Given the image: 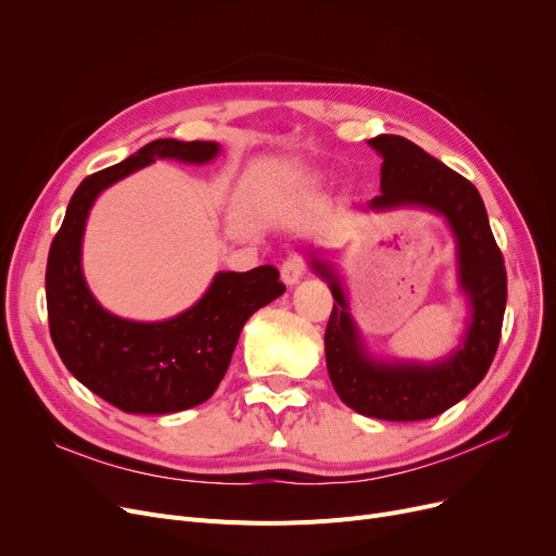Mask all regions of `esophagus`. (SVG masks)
<instances>
[{"label": "esophagus", "instance_id": "34e87169", "mask_svg": "<svg viewBox=\"0 0 556 556\" xmlns=\"http://www.w3.org/2000/svg\"><path fill=\"white\" fill-rule=\"evenodd\" d=\"M308 270V261L304 254H290L283 263H281V279L288 286H295Z\"/></svg>", "mask_w": 556, "mask_h": 556}]
</instances>
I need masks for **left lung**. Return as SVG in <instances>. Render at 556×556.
Listing matches in <instances>:
<instances>
[{"label":"left lung","mask_w":556,"mask_h":556,"mask_svg":"<svg viewBox=\"0 0 556 556\" xmlns=\"http://www.w3.org/2000/svg\"><path fill=\"white\" fill-rule=\"evenodd\" d=\"M369 146L383 157V193L369 207L421 204L446 216L457 239L459 283L469 293L473 319L464 346L444 363H376L365 354L336 275L323 261H313L336 300L325 333L327 367L338 396L352 410L386 421H421L459 403L489 371L507 304L505 258L493 239L484 202L469 180L405 137L378 135Z\"/></svg>","instance_id":"obj_1"}]
</instances>
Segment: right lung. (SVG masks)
Listing matches in <instances>:
<instances>
[{
	"label": "right lung",
	"mask_w": 556,
	"mask_h": 556,
	"mask_svg": "<svg viewBox=\"0 0 556 556\" xmlns=\"http://www.w3.org/2000/svg\"><path fill=\"white\" fill-rule=\"evenodd\" d=\"M216 141L155 139L128 160L97 170L74 191L47 258L49 333L78 381L124 413L168 415L207 401L229 367L248 317L277 300L279 270L218 273L202 300L166 323H130L101 308L80 270V241L97 195L160 157L202 164Z\"/></svg>",
	"instance_id": "1"
}]
</instances>
